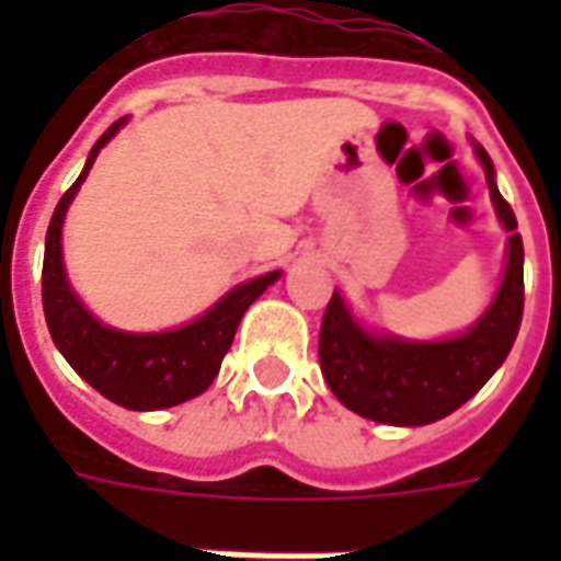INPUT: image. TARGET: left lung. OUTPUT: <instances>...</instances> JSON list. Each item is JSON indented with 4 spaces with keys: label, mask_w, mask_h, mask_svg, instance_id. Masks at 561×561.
<instances>
[{
    "label": "left lung",
    "mask_w": 561,
    "mask_h": 561,
    "mask_svg": "<svg viewBox=\"0 0 561 561\" xmlns=\"http://www.w3.org/2000/svg\"><path fill=\"white\" fill-rule=\"evenodd\" d=\"M493 197L495 216L507 231L505 273L483 316L457 336L402 340L364 328L340 291H333L321 321L318 357L336 400L360 417L388 426H426L457 412L505 364L523 321V240L514 209L499 185L486 149L474 144Z\"/></svg>",
    "instance_id": "1"
}]
</instances>
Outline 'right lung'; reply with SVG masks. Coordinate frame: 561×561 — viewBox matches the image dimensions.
Returning <instances> with one entry per match:
<instances>
[{
    "instance_id": "1",
    "label": "right lung",
    "mask_w": 561,
    "mask_h": 561,
    "mask_svg": "<svg viewBox=\"0 0 561 561\" xmlns=\"http://www.w3.org/2000/svg\"><path fill=\"white\" fill-rule=\"evenodd\" d=\"M126 123L128 116L116 119L95 140L80 176L56 204L44 240L42 300L54 345L83 381H90L102 397L123 409L159 412L195 400L213 385V378L219 376L221 357L228 354L233 333L240 328V318L279 279L282 270L237 285L219 304L209 306L204 316H197L183 328L161 330V333H128L92 316L68 282L66 261H62V225L102 147H107V140Z\"/></svg>"
}]
</instances>
